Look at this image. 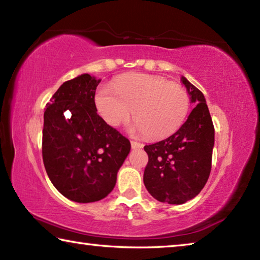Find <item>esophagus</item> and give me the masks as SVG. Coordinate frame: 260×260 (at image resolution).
<instances>
[{
	"label": "esophagus",
	"mask_w": 260,
	"mask_h": 260,
	"mask_svg": "<svg viewBox=\"0 0 260 260\" xmlns=\"http://www.w3.org/2000/svg\"><path fill=\"white\" fill-rule=\"evenodd\" d=\"M131 146L133 149H141L143 148V144L140 142H136V141H131Z\"/></svg>",
	"instance_id": "34e87169"
}]
</instances>
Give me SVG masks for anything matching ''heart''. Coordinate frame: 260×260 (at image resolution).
I'll return each instance as SVG.
<instances>
[{
    "mask_svg": "<svg viewBox=\"0 0 260 260\" xmlns=\"http://www.w3.org/2000/svg\"><path fill=\"white\" fill-rule=\"evenodd\" d=\"M113 87L102 86L96 91L95 107L101 118L118 127L129 119L133 109L134 126L151 140L175 133L190 109L187 90L159 76L127 74L117 79Z\"/></svg>",
    "mask_w": 260,
    "mask_h": 260,
    "instance_id": "heart-1",
    "label": "heart"
}]
</instances>
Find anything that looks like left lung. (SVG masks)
<instances>
[{
  "label": "left lung",
  "instance_id": "left-lung-1",
  "mask_svg": "<svg viewBox=\"0 0 260 260\" xmlns=\"http://www.w3.org/2000/svg\"><path fill=\"white\" fill-rule=\"evenodd\" d=\"M181 81L196 107L173 135L144 146L149 158L144 186L153 199L169 204H183L199 195L212 166L214 127L204 95L184 77Z\"/></svg>",
  "mask_w": 260,
  "mask_h": 260
}]
</instances>
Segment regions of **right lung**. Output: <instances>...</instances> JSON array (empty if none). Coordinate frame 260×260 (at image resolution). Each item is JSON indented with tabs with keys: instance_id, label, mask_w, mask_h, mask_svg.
I'll return each instance as SVG.
<instances>
[{
	"instance_id": "obj_1",
	"label": "right lung",
	"mask_w": 260,
	"mask_h": 260,
	"mask_svg": "<svg viewBox=\"0 0 260 260\" xmlns=\"http://www.w3.org/2000/svg\"><path fill=\"white\" fill-rule=\"evenodd\" d=\"M101 80L81 74L65 81L48 103L42 158L50 181L78 203L108 196L131 150V142L99 116L95 91Z\"/></svg>"
}]
</instances>
